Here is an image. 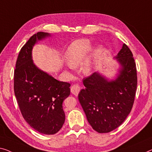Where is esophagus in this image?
I'll list each match as a JSON object with an SVG mask.
<instances>
[{"label":"esophagus","instance_id":"esophagus-1","mask_svg":"<svg viewBox=\"0 0 152 152\" xmlns=\"http://www.w3.org/2000/svg\"><path fill=\"white\" fill-rule=\"evenodd\" d=\"M80 87L78 85H74L72 86L71 87V93L72 94H74V96H78V93L80 92Z\"/></svg>","mask_w":152,"mask_h":152}]
</instances>
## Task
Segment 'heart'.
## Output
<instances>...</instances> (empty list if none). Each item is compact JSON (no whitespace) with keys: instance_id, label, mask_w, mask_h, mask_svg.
<instances>
[{"instance_id":"heart-1","label":"heart","mask_w":152,"mask_h":152,"mask_svg":"<svg viewBox=\"0 0 152 152\" xmlns=\"http://www.w3.org/2000/svg\"><path fill=\"white\" fill-rule=\"evenodd\" d=\"M91 49V42L87 39H80L74 41L69 45L65 52V58L69 66L75 67L83 61ZM94 63L91 58H87L82 65L84 73L91 72Z\"/></svg>"}]
</instances>
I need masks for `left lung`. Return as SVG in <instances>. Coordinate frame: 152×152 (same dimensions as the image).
Here are the masks:
<instances>
[{
  "label": "left lung",
  "mask_w": 152,
  "mask_h": 152,
  "mask_svg": "<svg viewBox=\"0 0 152 152\" xmlns=\"http://www.w3.org/2000/svg\"><path fill=\"white\" fill-rule=\"evenodd\" d=\"M120 65L115 80L99 72L83 80L78 99L89 124L99 133L111 132L125 121L134 104L137 86L136 63L125 44L115 56Z\"/></svg>",
  "instance_id": "obj_1"
}]
</instances>
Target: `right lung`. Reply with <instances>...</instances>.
Here are the masks:
<instances>
[{
	"instance_id": "obj_1",
	"label": "right lung",
	"mask_w": 152,
	"mask_h": 152,
	"mask_svg": "<svg viewBox=\"0 0 152 152\" xmlns=\"http://www.w3.org/2000/svg\"><path fill=\"white\" fill-rule=\"evenodd\" d=\"M50 35L34 34L20 50L14 71V93L24 119L44 134L58 132L65 122L63 102L70 94V84L58 81L36 66L33 47Z\"/></svg>"
}]
</instances>
